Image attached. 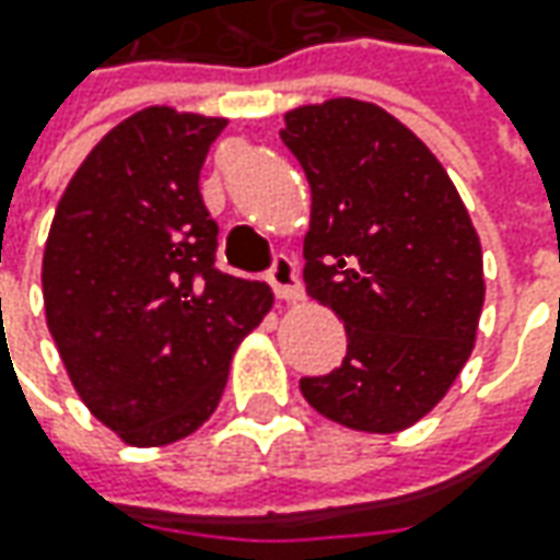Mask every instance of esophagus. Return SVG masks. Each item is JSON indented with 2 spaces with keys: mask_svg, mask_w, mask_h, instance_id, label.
<instances>
[{
  "mask_svg": "<svg viewBox=\"0 0 560 560\" xmlns=\"http://www.w3.org/2000/svg\"><path fill=\"white\" fill-rule=\"evenodd\" d=\"M268 280L273 292H277V299H283V302H299L302 299L299 273H295V265H292L287 255H277L273 258V268H270Z\"/></svg>",
  "mask_w": 560,
  "mask_h": 560,
  "instance_id": "obj_1",
  "label": "esophagus"
}]
</instances>
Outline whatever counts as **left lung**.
I'll list each match as a JSON object with an SVG mask.
<instances>
[{"label":"left lung","mask_w":560,"mask_h":560,"mask_svg":"<svg viewBox=\"0 0 560 560\" xmlns=\"http://www.w3.org/2000/svg\"><path fill=\"white\" fill-rule=\"evenodd\" d=\"M312 186L305 290L346 327L342 364L299 383L361 433L427 418L474 352L483 248L440 159L386 108L327 98L283 115Z\"/></svg>","instance_id":"left-lung-1"}]
</instances>
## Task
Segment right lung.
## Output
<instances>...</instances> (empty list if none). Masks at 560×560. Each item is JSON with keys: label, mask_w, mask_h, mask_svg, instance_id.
I'll return each mask as SVG.
<instances>
[{"label": "right lung", "mask_w": 560, "mask_h": 560, "mask_svg": "<svg viewBox=\"0 0 560 560\" xmlns=\"http://www.w3.org/2000/svg\"><path fill=\"white\" fill-rule=\"evenodd\" d=\"M226 118L149 105L112 127L55 208L43 305L77 396L137 448L196 433L273 292L214 270L199 171Z\"/></svg>", "instance_id": "right-lung-1"}]
</instances>
